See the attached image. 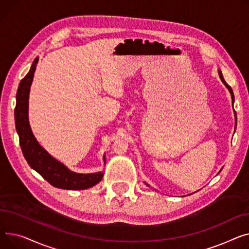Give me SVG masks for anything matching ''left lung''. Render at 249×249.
<instances>
[{
	"label": "left lung",
	"instance_id": "8db88e82",
	"mask_svg": "<svg viewBox=\"0 0 249 249\" xmlns=\"http://www.w3.org/2000/svg\"><path fill=\"white\" fill-rule=\"evenodd\" d=\"M218 73H219V76H220V79H221V81L224 83V85L227 87L228 89V90H229V92H230V94H231V98H232V100L234 99V94H233V90H232V89L231 87L226 83V81L224 80V78H223V75H222V72L220 71V70H218ZM235 127H236V114H235ZM145 185L147 186H149L147 183H145Z\"/></svg>",
	"mask_w": 249,
	"mask_h": 249
}]
</instances>
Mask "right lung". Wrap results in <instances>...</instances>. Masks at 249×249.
<instances>
[{
	"label": "right lung",
	"instance_id": "right-lung-1",
	"mask_svg": "<svg viewBox=\"0 0 249 249\" xmlns=\"http://www.w3.org/2000/svg\"><path fill=\"white\" fill-rule=\"evenodd\" d=\"M38 57L32 63L27 75L20 81L15 107V123L20 138V145L29 166L38 172L52 186L65 190H84L95 186L104 177V173L78 174L70 171L59 160L44 150L35 139L28 119L29 92L33 81ZM106 164V156H104Z\"/></svg>",
	"mask_w": 249,
	"mask_h": 249
}]
</instances>
